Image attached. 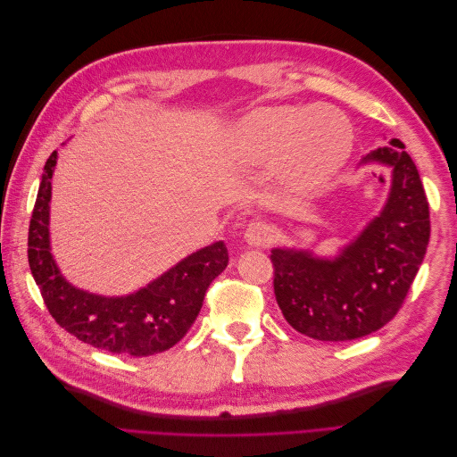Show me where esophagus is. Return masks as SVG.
<instances>
[{
	"mask_svg": "<svg viewBox=\"0 0 457 457\" xmlns=\"http://www.w3.org/2000/svg\"><path fill=\"white\" fill-rule=\"evenodd\" d=\"M272 237H274L272 227L267 225V223H259V220H257V223H252L250 227H247L245 234H244L245 242L250 244L252 247L267 245L272 240Z\"/></svg>",
	"mask_w": 457,
	"mask_h": 457,
	"instance_id": "obj_1",
	"label": "esophagus"
}]
</instances>
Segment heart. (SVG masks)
I'll return each instance as SVG.
<instances>
[{
  "instance_id": "1",
  "label": "heart",
  "mask_w": 457,
  "mask_h": 457,
  "mask_svg": "<svg viewBox=\"0 0 457 457\" xmlns=\"http://www.w3.org/2000/svg\"><path fill=\"white\" fill-rule=\"evenodd\" d=\"M247 165L282 160L286 181L303 195L328 187L351 156L353 129L331 108L265 106L247 116L232 141Z\"/></svg>"
}]
</instances>
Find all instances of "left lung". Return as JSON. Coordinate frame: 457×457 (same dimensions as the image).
<instances>
[{
	"mask_svg": "<svg viewBox=\"0 0 457 457\" xmlns=\"http://www.w3.org/2000/svg\"><path fill=\"white\" fill-rule=\"evenodd\" d=\"M391 168V192L378 217L334 259L274 247V295L287 324L318 341L373 334L403 307L423 262L431 220L416 163L398 139L361 162Z\"/></svg>",
	"mask_w": 457,
	"mask_h": 457,
	"instance_id": "left-lung-1",
	"label": "left lung"
}]
</instances>
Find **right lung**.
<instances>
[{"label":"right lung","instance_id":"right-lung-1","mask_svg":"<svg viewBox=\"0 0 457 457\" xmlns=\"http://www.w3.org/2000/svg\"><path fill=\"white\" fill-rule=\"evenodd\" d=\"M57 150L47 158L29 230V262L51 316L79 341L114 354L150 356L171 349L195 324L207 287L228 265L225 242L179 261L139 292L106 297L78 289L51 253L49 202Z\"/></svg>","mask_w":457,"mask_h":457}]
</instances>
